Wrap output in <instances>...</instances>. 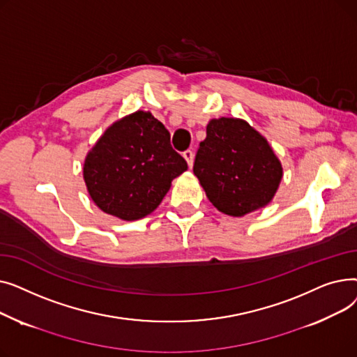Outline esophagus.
I'll use <instances>...</instances> for the list:
<instances>
[{
    "instance_id": "34e87169",
    "label": "esophagus",
    "mask_w": 357,
    "mask_h": 357,
    "mask_svg": "<svg viewBox=\"0 0 357 357\" xmlns=\"http://www.w3.org/2000/svg\"><path fill=\"white\" fill-rule=\"evenodd\" d=\"M183 158H185L186 162H188V166L192 167V165H194V152H192L191 149L185 150V152H183Z\"/></svg>"
}]
</instances>
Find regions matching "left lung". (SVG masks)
Instances as JSON below:
<instances>
[{
  "label": "left lung",
  "mask_w": 357,
  "mask_h": 357,
  "mask_svg": "<svg viewBox=\"0 0 357 357\" xmlns=\"http://www.w3.org/2000/svg\"><path fill=\"white\" fill-rule=\"evenodd\" d=\"M194 174L218 211L243 217L272 201L282 179V165L248 121L221 117L207 126Z\"/></svg>",
  "instance_id": "8db88e82"
}]
</instances>
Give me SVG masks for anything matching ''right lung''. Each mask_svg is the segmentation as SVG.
Wrapping results in <instances>:
<instances>
[{
    "instance_id": "1",
    "label": "right lung",
    "mask_w": 357,
    "mask_h": 357,
    "mask_svg": "<svg viewBox=\"0 0 357 357\" xmlns=\"http://www.w3.org/2000/svg\"><path fill=\"white\" fill-rule=\"evenodd\" d=\"M186 169L165 126L149 111H136L109 126L89 150L84 181L98 208L135 221L158 208Z\"/></svg>"
}]
</instances>
